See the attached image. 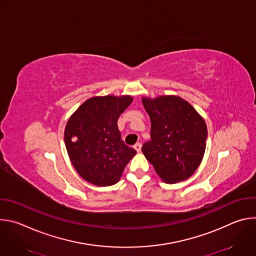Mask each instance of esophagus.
<instances>
[{"label":"esophagus","instance_id":"34e87169","mask_svg":"<svg viewBox=\"0 0 256 256\" xmlns=\"http://www.w3.org/2000/svg\"><path fill=\"white\" fill-rule=\"evenodd\" d=\"M134 150H136V152H140V149H142V144H140V142H136V144L134 146Z\"/></svg>","mask_w":256,"mask_h":256}]
</instances>
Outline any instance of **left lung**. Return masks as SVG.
I'll return each mask as SVG.
<instances>
[{"label": "left lung", "instance_id": "1", "mask_svg": "<svg viewBox=\"0 0 256 256\" xmlns=\"http://www.w3.org/2000/svg\"><path fill=\"white\" fill-rule=\"evenodd\" d=\"M142 102L151 120V140L142 144V154L166 184L190 178L206 151L204 120L178 96L144 97Z\"/></svg>", "mask_w": 256, "mask_h": 256}]
</instances>
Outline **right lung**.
Segmentation results:
<instances>
[{
	"label": "right lung",
	"instance_id": "add662e5",
	"mask_svg": "<svg viewBox=\"0 0 256 256\" xmlns=\"http://www.w3.org/2000/svg\"><path fill=\"white\" fill-rule=\"evenodd\" d=\"M132 97L96 96L86 100L68 118L64 144L70 160L79 175L97 186H114L136 154L122 140L120 116Z\"/></svg>",
	"mask_w": 256,
	"mask_h": 256
}]
</instances>
